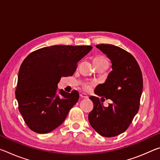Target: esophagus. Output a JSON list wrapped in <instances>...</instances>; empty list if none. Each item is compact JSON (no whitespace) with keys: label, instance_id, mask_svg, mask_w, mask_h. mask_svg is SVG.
Listing matches in <instances>:
<instances>
[{"label":"esophagus","instance_id":"34e87169","mask_svg":"<svg viewBox=\"0 0 160 160\" xmlns=\"http://www.w3.org/2000/svg\"><path fill=\"white\" fill-rule=\"evenodd\" d=\"M81 98H88V96L85 93H81L80 94Z\"/></svg>","mask_w":160,"mask_h":160}]
</instances>
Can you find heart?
<instances>
[{"label": "heart", "mask_w": 160, "mask_h": 160, "mask_svg": "<svg viewBox=\"0 0 160 160\" xmlns=\"http://www.w3.org/2000/svg\"><path fill=\"white\" fill-rule=\"evenodd\" d=\"M93 61H97V62H102V63H108V60L106 57L103 56H99L97 57L94 58ZM95 82H87L83 84V88L85 90H88L92 88V86H93Z\"/></svg>", "instance_id": "heart-1"}]
</instances>
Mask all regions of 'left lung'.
Returning <instances> with one entry per match:
<instances>
[{"instance_id": "obj_1", "label": "left lung", "mask_w": 160, "mask_h": 160, "mask_svg": "<svg viewBox=\"0 0 160 160\" xmlns=\"http://www.w3.org/2000/svg\"><path fill=\"white\" fill-rule=\"evenodd\" d=\"M112 61V70L94 93L112 104L104 107L97 97L90 99L94 104L89 113L91 126L102 136L111 138L123 132L138 112L142 92V75L137 61L128 51L112 44L96 45Z\"/></svg>"}]
</instances>
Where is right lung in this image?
Listing matches in <instances>:
<instances>
[{"label": "right lung", "instance_id": "add662e5", "mask_svg": "<svg viewBox=\"0 0 160 160\" xmlns=\"http://www.w3.org/2000/svg\"><path fill=\"white\" fill-rule=\"evenodd\" d=\"M91 46L55 45L32 52L21 64L15 96L27 125L48 133L61 125L79 99L77 90L57 91L61 77L71 76Z\"/></svg>", "mask_w": 160, "mask_h": 160}]
</instances>
